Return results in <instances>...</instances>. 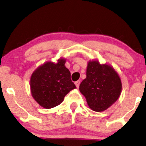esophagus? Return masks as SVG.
I'll use <instances>...</instances> for the list:
<instances>
[{"label": "esophagus", "instance_id": "esophagus-1", "mask_svg": "<svg viewBox=\"0 0 146 146\" xmlns=\"http://www.w3.org/2000/svg\"><path fill=\"white\" fill-rule=\"evenodd\" d=\"M80 81H77V82H75V85L76 86V87L78 88L79 86H80Z\"/></svg>", "mask_w": 146, "mask_h": 146}]
</instances>
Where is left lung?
Wrapping results in <instances>:
<instances>
[{"mask_svg":"<svg viewBox=\"0 0 146 146\" xmlns=\"http://www.w3.org/2000/svg\"><path fill=\"white\" fill-rule=\"evenodd\" d=\"M86 75L80 85V91L92 111H106L120 98L122 89L121 79L110 64H100L97 59L89 61Z\"/></svg>","mask_w":146,"mask_h":146,"instance_id":"8db88e82","label":"left lung"}]
</instances>
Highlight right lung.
Wrapping results in <instances>:
<instances>
[{
	"label": "right lung",
	"instance_id": "1",
	"mask_svg": "<svg viewBox=\"0 0 146 146\" xmlns=\"http://www.w3.org/2000/svg\"><path fill=\"white\" fill-rule=\"evenodd\" d=\"M61 57L57 63L47 61L39 66L30 78L31 94L40 106L51 109L63 102L70 90L76 88L70 79V72Z\"/></svg>",
	"mask_w": 146,
	"mask_h": 146
}]
</instances>
